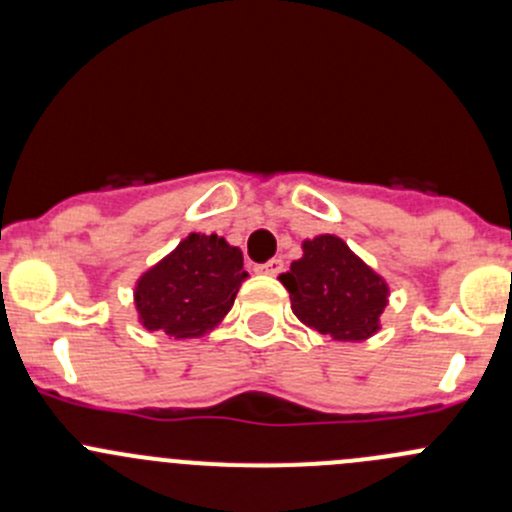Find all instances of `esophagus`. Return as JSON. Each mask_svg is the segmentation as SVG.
Masks as SVG:
<instances>
[{"label": "esophagus", "instance_id": "obj_1", "mask_svg": "<svg viewBox=\"0 0 512 512\" xmlns=\"http://www.w3.org/2000/svg\"><path fill=\"white\" fill-rule=\"evenodd\" d=\"M257 270L265 272V275H280V272L285 270V262H282L280 257H272V260H267L265 265H260Z\"/></svg>", "mask_w": 512, "mask_h": 512}]
</instances>
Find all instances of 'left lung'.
Wrapping results in <instances>:
<instances>
[{"label":"left lung","instance_id":"left-lung-1","mask_svg":"<svg viewBox=\"0 0 512 512\" xmlns=\"http://www.w3.org/2000/svg\"><path fill=\"white\" fill-rule=\"evenodd\" d=\"M304 257L282 275L292 312L309 329L339 342H359L379 329L386 282L334 235L304 242Z\"/></svg>","mask_w":512,"mask_h":512}]
</instances>
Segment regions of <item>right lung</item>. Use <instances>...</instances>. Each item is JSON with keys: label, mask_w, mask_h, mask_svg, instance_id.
Listing matches in <instances>:
<instances>
[{"label": "right lung", "mask_w": 512, "mask_h": 512, "mask_svg": "<svg viewBox=\"0 0 512 512\" xmlns=\"http://www.w3.org/2000/svg\"><path fill=\"white\" fill-rule=\"evenodd\" d=\"M245 277L237 247L218 235L193 232L138 280L143 327L175 339L200 337L230 312Z\"/></svg>", "instance_id": "obj_1"}]
</instances>
